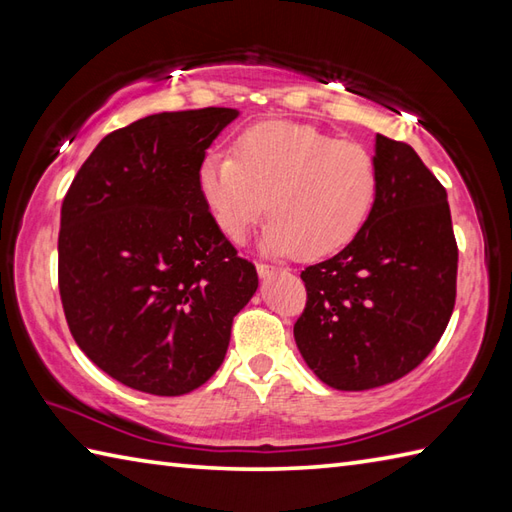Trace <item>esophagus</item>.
Wrapping results in <instances>:
<instances>
[{
	"mask_svg": "<svg viewBox=\"0 0 512 512\" xmlns=\"http://www.w3.org/2000/svg\"><path fill=\"white\" fill-rule=\"evenodd\" d=\"M275 270H277L275 266H270V264H266V262H257V275H259V277L266 279V277L273 275Z\"/></svg>",
	"mask_w": 512,
	"mask_h": 512,
	"instance_id": "obj_1",
	"label": "esophagus"
}]
</instances>
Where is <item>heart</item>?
I'll use <instances>...</instances> for the list:
<instances>
[{
	"mask_svg": "<svg viewBox=\"0 0 512 512\" xmlns=\"http://www.w3.org/2000/svg\"><path fill=\"white\" fill-rule=\"evenodd\" d=\"M233 151H209L198 173L206 206L233 242L266 211L264 244L275 255L319 259L363 231L378 195L376 160L363 145L270 121L244 129Z\"/></svg>",
	"mask_w": 512,
	"mask_h": 512,
	"instance_id": "heart-1",
	"label": "heart"
}]
</instances>
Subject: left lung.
<instances>
[{
	"label": "left lung",
	"instance_id": "left-lung-1",
	"mask_svg": "<svg viewBox=\"0 0 512 512\" xmlns=\"http://www.w3.org/2000/svg\"><path fill=\"white\" fill-rule=\"evenodd\" d=\"M378 195L363 231L301 273L295 341L325 385L363 391L407 376L438 345L458 290L447 189L411 145L376 136Z\"/></svg>",
	"mask_w": 512,
	"mask_h": 512
}]
</instances>
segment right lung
<instances>
[{
  "label": "right lung",
  "instance_id": "1",
  "mask_svg": "<svg viewBox=\"0 0 512 512\" xmlns=\"http://www.w3.org/2000/svg\"><path fill=\"white\" fill-rule=\"evenodd\" d=\"M231 107L162 112L107 134L61 206L59 292L90 361L132 389L182 396L222 365L257 290L206 206L200 165Z\"/></svg>",
  "mask_w": 512,
  "mask_h": 512
}]
</instances>
